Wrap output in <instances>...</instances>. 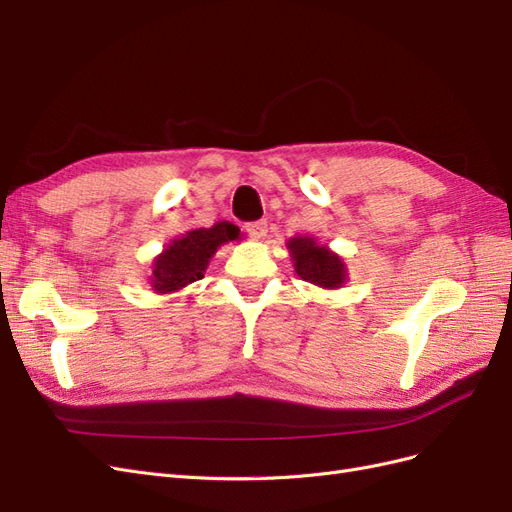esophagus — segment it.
<instances>
[{"label":"esophagus","instance_id":"1","mask_svg":"<svg viewBox=\"0 0 512 512\" xmlns=\"http://www.w3.org/2000/svg\"><path fill=\"white\" fill-rule=\"evenodd\" d=\"M245 230H247V235H250L254 241H260V239L267 237V222L265 220L250 222V224H245Z\"/></svg>","mask_w":512,"mask_h":512}]
</instances>
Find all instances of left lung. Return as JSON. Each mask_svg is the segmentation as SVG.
<instances>
[{"instance_id":"obj_1","label":"left lung","mask_w":512,"mask_h":512,"mask_svg":"<svg viewBox=\"0 0 512 512\" xmlns=\"http://www.w3.org/2000/svg\"><path fill=\"white\" fill-rule=\"evenodd\" d=\"M292 265L301 280L320 286L324 290H337L348 282V269L344 258L320 245L314 237H292L286 243Z\"/></svg>"}]
</instances>
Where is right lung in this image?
Here are the masks:
<instances>
[{
	"instance_id": "right-lung-1",
	"label": "right lung",
	"mask_w": 512,
	"mask_h": 512,
	"mask_svg": "<svg viewBox=\"0 0 512 512\" xmlns=\"http://www.w3.org/2000/svg\"><path fill=\"white\" fill-rule=\"evenodd\" d=\"M239 235L241 230L235 224L218 222L211 228H194L173 239L151 262V290L156 294H173L203 280L215 252L224 243L237 241Z\"/></svg>"
}]
</instances>
